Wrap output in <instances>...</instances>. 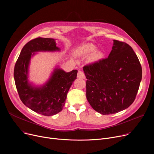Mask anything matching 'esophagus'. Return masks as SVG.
Instances as JSON below:
<instances>
[{
	"instance_id": "obj_1",
	"label": "esophagus",
	"mask_w": 154,
	"mask_h": 154,
	"mask_svg": "<svg viewBox=\"0 0 154 154\" xmlns=\"http://www.w3.org/2000/svg\"><path fill=\"white\" fill-rule=\"evenodd\" d=\"M77 77L80 78V79H85V75L84 74V73L83 71L82 70H79L78 74H77Z\"/></svg>"
}]
</instances>
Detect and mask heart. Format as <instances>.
<instances>
[{
	"mask_svg": "<svg viewBox=\"0 0 154 154\" xmlns=\"http://www.w3.org/2000/svg\"><path fill=\"white\" fill-rule=\"evenodd\" d=\"M96 51V47L91 44H87L83 45L81 48V52L83 54L85 55H90L92 53H94ZM103 57V54L101 52H95L91 58V60L92 62H98L101 60Z\"/></svg>",
	"mask_w": 154,
	"mask_h": 154,
	"instance_id": "heart-1",
	"label": "heart"
}]
</instances>
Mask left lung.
<instances>
[{"label":"left lung","mask_w":154,"mask_h":154,"mask_svg":"<svg viewBox=\"0 0 154 154\" xmlns=\"http://www.w3.org/2000/svg\"><path fill=\"white\" fill-rule=\"evenodd\" d=\"M86 97L102 115L128 108L135 99L142 79V67L132 48L114 40L107 58L84 67Z\"/></svg>","instance_id":"1"}]
</instances>
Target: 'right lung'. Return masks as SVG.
I'll return each mask as SVG.
<instances>
[{
    "label": "right lung",
    "mask_w": 154,
    "mask_h": 154,
    "mask_svg": "<svg viewBox=\"0 0 154 154\" xmlns=\"http://www.w3.org/2000/svg\"><path fill=\"white\" fill-rule=\"evenodd\" d=\"M59 50L54 38H34L23 46L14 67L15 84L21 101L32 110L45 116H54L62 110L67 92L77 79V70L66 72L56 69L44 86L36 88L28 83V67L32 52Z\"/></svg>",
    "instance_id": "obj_1"
}]
</instances>
